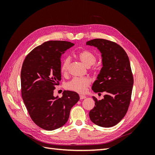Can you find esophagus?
<instances>
[{
	"mask_svg": "<svg viewBox=\"0 0 155 155\" xmlns=\"http://www.w3.org/2000/svg\"><path fill=\"white\" fill-rule=\"evenodd\" d=\"M79 97H80V100H83V99H85V98H86L87 97L85 96L80 95V96H79Z\"/></svg>",
	"mask_w": 155,
	"mask_h": 155,
	"instance_id": "1",
	"label": "esophagus"
}]
</instances>
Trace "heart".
Wrapping results in <instances>:
<instances>
[{"instance_id": "heart-1", "label": "heart", "mask_w": 155, "mask_h": 155, "mask_svg": "<svg viewBox=\"0 0 155 155\" xmlns=\"http://www.w3.org/2000/svg\"><path fill=\"white\" fill-rule=\"evenodd\" d=\"M78 58L87 67L92 66L96 63L97 60L96 55L91 51L88 50L81 51L78 54ZM70 63V57H66L63 60L61 64V72L63 75H66L68 73ZM95 68L94 67V70ZM90 84L91 79L88 78H74L66 84V88L68 90L82 94L86 92Z\"/></svg>"}]
</instances>
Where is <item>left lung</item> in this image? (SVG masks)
<instances>
[{
  "label": "left lung",
  "mask_w": 155,
  "mask_h": 155,
  "mask_svg": "<svg viewBox=\"0 0 155 155\" xmlns=\"http://www.w3.org/2000/svg\"><path fill=\"white\" fill-rule=\"evenodd\" d=\"M100 51L103 67L92 89L105 92L101 100L93 96L95 106L89 112L91 120L102 127L114 126L123 119L130 104L133 76L129 59L121 46L109 40L95 39L87 42Z\"/></svg>",
  "instance_id": "1"
}]
</instances>
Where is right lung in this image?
Listing matches in <instances>:
<instances>
[{"instance_id": "obj_1", "label": "right lung", "mask_w": 155, "mask_h": 155, "mask_svg": "<svg viewBox=\"0 0 155 155\" xmlns=\"http://www.w3.org/2000/svg\"><path fill=\"white\" fill-rule=\"evenodd\" d=\"M74 43L49 41L27 55L21 72V94L34 122L47 130L67 123L71 108L79 100L76 92L64 91L63 96H54V90L61 79V57Z\"/></svg>"}]
</instances>
